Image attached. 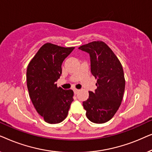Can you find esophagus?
Returning <instances> with one entry per match:
<instances>
[{
	"instance_id": "obj_1",
	"label": "esophagus",
	"mask_w": 152,
	"mask_h": 152,
	"mask_svg": "<svg viewBox=\"0 0 152 152\" xmlns=\"http://www.w3.org/2000/svg\"><path fill=\"white\" fill-rule=\"evenodd\" d=\"M73 91H74L75 94H77V93L79 91H80V90H78V89H76V88H74L73 89Z\"/></svg>"
}]
</instances>
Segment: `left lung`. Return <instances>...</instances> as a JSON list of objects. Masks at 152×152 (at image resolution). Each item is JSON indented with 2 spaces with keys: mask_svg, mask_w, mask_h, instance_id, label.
<instances>
[{
  "mask_svg": "<svg viewBox=\"0 0 152 152\" xmlns=\"http://www.w3.org/2000/svg\"><path fill=\"white\" fill-rule=\"evenodd\" d=\"M79 49L89 54L91 73L97 79V89L94 93L89 91L88 99L83 102L86 117L94 123H104L113 117L121 104L125 88L123 68L103 41H93Z\"/></svg>",
  "mask_w": 152,
  "mask_h": 152,
  "instance_id": "left-lung-1",
  "label": "left lung"
}]
</instances>
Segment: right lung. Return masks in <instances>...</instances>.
Wrapping results in <instances>:
<instances>
[{
    "mask_svg": "<svg viewBox=\"0 0 152 152\" xmlns=\"http://www.w3.org/2000/svg\"><path fill=\"white\" fill-rule=\"evenodd\" d=\"M74 48L45 43L28 66L29 95L37 111L48 123L63 121L73 101V91L57 87L56 82L61 76L64 60Z\"/></svg>",
    "mask_w": 152,
    "mask_h": 152,
    "instance_id": "obj_1",
    "label": "right lung"
}]
</instances>
